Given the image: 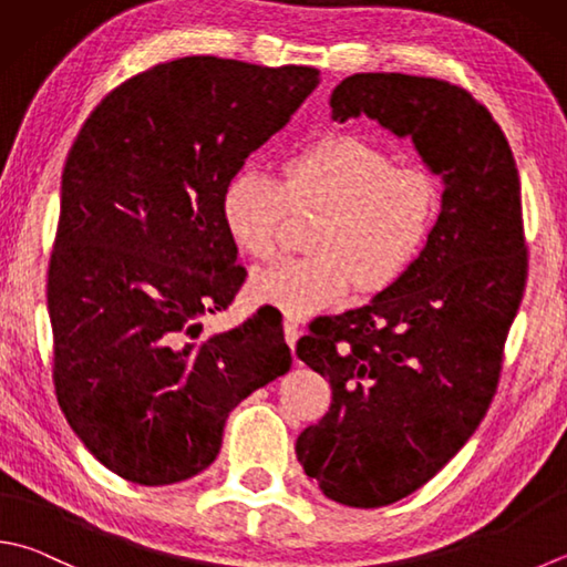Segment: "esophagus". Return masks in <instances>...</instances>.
I'll return each mask as SVG.
<instances>
[{
    "mask_svg": "<svg viewBox=\"0 0 567 567\" xmlns=\"http://www.w3.org/2000/svg\"><path fill=\"white\" fill-rule=\"evenodd\" d=\"M284 336H286V343L293 350L298 336H301V326H298L296 318H284Z\"/></svg>",
    "mask_w": 567,
    "mask_h": 567,
    "instance_id": "obj_1",
    "label": "esophagus"
}]
</instances>
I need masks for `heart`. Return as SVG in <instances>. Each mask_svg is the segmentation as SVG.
Segmentation results:
<instances>
[{
	"instance_id": "1",
	"label": "heart",
	"mask_w": 567,
	"mask_h": 567,
	"mask_svg": "<svg viewBox=\"0 0 567 567\" xmlns=\"http://www.w3.org/2000/svg\"><path fill=\"white\" fill-rule=\"evenodd\" d=\"M293 209H313V254L254 274L256 303L308 316L343 301L350 286L378 293L408 274L430 244L442 192L422 167L398 165L380 145L333 133L284 163V183L244 167L221 192V221L234 247L271 259Z\"/></svg>"
}]
</instances>
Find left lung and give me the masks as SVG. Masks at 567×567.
<instances>
[{
  "label": "left lung",
  "mask_w": 567,
  "mask_h": 567,
  "mask_svg": "<svg viewBox=\"0 0 567 567\" xmlns=\"http://www.w3.org/2000/svg\"><path fill=\"white\" fill-rule=\"evenodd\" d=\"M333 121L368 115L442 177L424 254L368 306L326 318L296 346L333 402L301 432L308 478L343 506L378 508L424 486L462 450L496 394L528 276L514 153L472 93L408 73H355Z\"/></svg>",
  "instance_id": "obj_1"
}]
</instances>
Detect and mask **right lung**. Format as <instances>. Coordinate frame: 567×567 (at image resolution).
<instances>
[{"label": "right lung", "mask_w": 567, "mask_h": 567, "mask_svg": "<svg viewBox=\"0 0 567 567\" xmlns=\"http://www.w3.org/2000/svg\"><path fill=\"white\" fill-rule=\"evenodd\" d=\"M316 85L311 66L157 63L105 95L71 147L47 291L53 388L85 450L127 482L199 474L229 412L291 368L276 308L197 338L247 279L221 192Z\"/></svg>", "instance_id": "add662e5"}]
</instances>
